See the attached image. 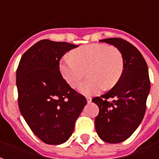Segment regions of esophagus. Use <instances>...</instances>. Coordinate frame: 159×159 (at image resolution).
<instances>
[{
    "label": "esophagus",
    "mask_w": 159,
    "mask_h": 159,
    "mask_svg": "<svg viewBox=\"0 0 159 159\" xmlns=\"http://www.w3.org/2000/svg\"><path fill=\"white\" fill-rule=\"evenodd\" d=\"M86 100H87V102L90 103L92 101V98L91 97H86Z\"/></svg>",
    "instance_id": "34e87169"
}]
</instances>
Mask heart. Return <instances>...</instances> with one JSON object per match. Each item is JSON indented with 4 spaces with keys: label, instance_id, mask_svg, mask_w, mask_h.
Here are the masks:
<instances>
[{
    "label": "heart",
    "instance_id": "1",
    "mask_svg": "<svg viewBox=\"0 0 159 159\" xmlns=\"http://www.w3.org/2000/svg\"><path fill=\"white\" fill-rule=\"evenodd\" d=\"M124 57L119 48L105 44H89L66 54L60 62V71L73 88L79 86L86 76L89 77L80 86L83 94L98 93L103 87L109 89L119 81L124 71Z\"/></svg>",
    "mask_w": 159,
    "mask_h": 159
}]
</instances>
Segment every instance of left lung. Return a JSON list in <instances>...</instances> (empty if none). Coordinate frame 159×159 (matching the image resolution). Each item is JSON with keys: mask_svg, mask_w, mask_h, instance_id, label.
I'll return each instance as SVG.
<instances>
[{"mask_svg": "<svg viewBox=\"0 0 159 159\" xmlns=\"http://www.w3.org/2000/svg\"><path fill=\"white\" fill-rule=\"evenodd\" d=\"M99 41L113 45L124 57V71L119 81L108 93L92 99L99 108L95 118L98 137L105 142L117 144L131 137L143 120L151 82L147 64L133 45L121 38Z\"/></svg>", "mask_w": 159, "mask_h": 159, "instance_id": "left-lung-1", "label": "left lung"}]
</instances>
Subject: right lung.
<instances>
[{
	"label": "right lung",
	"instance_id": "1",
	"mask_svg": "<svg viewBox=\"0 0 159 159\" xmlns=\"http://www.w3.org/2000/svg\"><path fill=\"white\" fill-rule=\"evenodd\" d=\"M78 46L42 40L24 52L16 71L18 105L32 132L48 144L71 137L86 98L63 79L60 61Z\"/></svg>",
	"mask_w": 159,
	"mask_h": 159
}]
</instances>
